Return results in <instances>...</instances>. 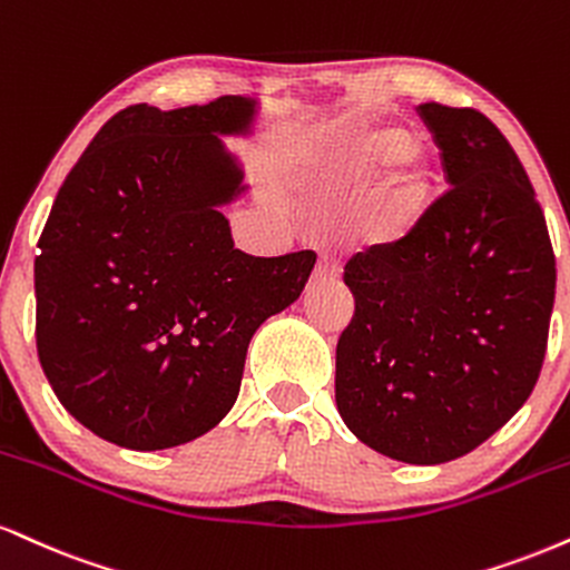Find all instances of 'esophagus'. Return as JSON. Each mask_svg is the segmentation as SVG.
<instances>
[{"mask_svg": "<svg viewBox=\"0 0 570 570\" xmlns=\"http://www.w3.org/2000/svg\"><path fill=\"white\" fill-rule=\"evenodd\" d=\"M318 276H321V278H328V281L340 278V276H342V263H340V257H337V255H328V252H324V255L318 257Z\"/></svg>", "mask_w": 570, "mask_h": 570, "instance_id": "1", "label": "esophagus"}]
</instances>
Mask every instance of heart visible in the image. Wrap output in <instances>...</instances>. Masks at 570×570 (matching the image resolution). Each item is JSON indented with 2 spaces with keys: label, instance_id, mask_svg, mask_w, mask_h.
Returning <instances> with one entry per match:
<instances>
[{
  "label": "heart",
  "instance_id": "heart-1",
  "mask_svg": "<svg viewBox=\"0 0 570 570\" xmlns=\"http://www.w3.org/2000/svg\"><path fill=\"white\" fill-rule=\"evenodd\" d=\"M411 140L403 129L385 125H355L328 142L315 180L328 194H351L399 161L376 185L368 202V228L380 238L409 230L428 204V177L411 159Z\"/></svg>",
  "mask_w": 570,
  "mask_h": 570
}]
</instances>
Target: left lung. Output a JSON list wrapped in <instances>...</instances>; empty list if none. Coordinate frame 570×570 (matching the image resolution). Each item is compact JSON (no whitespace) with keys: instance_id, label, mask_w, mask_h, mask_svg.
Here are the masks:
<instances>
[{"instance_id":"1","label":"left lung","mask_w":570,"mask_h":570,"mask_svg":"<svg viewBox=\"0 0 570 570\" xmlns=\"http://www.w3.org/2000/svg\"><path fill=\"white\" fill-rule=\"evenodd\" d=\"M449 188L406 236L345 265L355 311L337 342V409L390 459L441 464L504 428L537 385L554 252L533 185L475 108L420 102Z\"/></svg>"}]
</instances>
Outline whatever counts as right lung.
<instances>
[{
    "label": "right lung",
    "mask_w": 570,
    "mask_h": 570,
    "mask_svg": "<svg viewBox=\"0 0 570 570\" xmlns=\"http://www.w3.org/2000/svg\"><path fill=\"white\" fill-rule=\"evenodd\" d=\"M255 102H137L60 185L33 263L37 351L71 416L102 441L159 451L209 433L242 387L246 347L305 289L315 252L233 249L219 207L242 169L217 135Z\"/></svg>",
    "instance_id": "1"
}]
</instances>
